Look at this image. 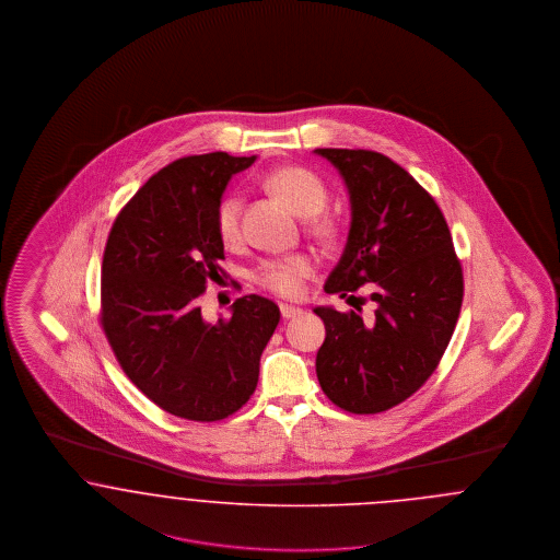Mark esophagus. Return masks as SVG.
Returning <instances> with one entry per match:
<instances>
[{
    "instance_id": "obj_1",
    "label": "esophagus",
    "mask_w": 560,
    "mask_h": 560,
    "mask_svg": "<svg viewBox=\"0 0 560 560\" xmlns=\"http://www.w3.org/2000/svg\"><path fill=\"white\" fill-rule=\"evenodd\" d=\"M280 314L284 319H291V317L301 316L303 310L301 307H292V305H280Z\"/></svg>"
}]
</instances>
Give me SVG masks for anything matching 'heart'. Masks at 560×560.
I'll list each match as a JSON object with an SVG mask.
<instances>
[{
	"label": "heart",
	"mask_w": 560,
	"mask_h": 560,
	"mask_svg": "<svg viewBox=\"0 0 560 560\" xmlns=\"http://www.w3.org/2000/svg\"><path fill=\"white\" fill-rule=\"evenodd\" d=\"M264 186L271 195L282 198L292 211L301 218H314L324 211L328 202V190L324 182L317 177L314 171L305 167H278L269 171L264 177ZM241 196L225 195L219 200L215 211V228H218L219 241L225 246H238L243 241L241 230ZM314 234L324 241H330L335 236V223L330 219H317L314 223ZM314 273V261L307 255H289V257H276L261 261L253 278L255 282L266 291L294 299L305 289V280Z\"/></svg>",
	"instance_id": "heart-1"
}]
</instances>
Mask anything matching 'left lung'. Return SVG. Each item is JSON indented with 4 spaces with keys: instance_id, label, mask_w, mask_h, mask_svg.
Here are the masks:
<instances>
[{
    "instance_id": "left-lung-1",
    "label": "left lung",
    "mask_w": 560,
    "mask_h": 560,
    "mask_svg": "<svg viewBox=\"0 0 560 560\" xmlns=\"http://www.w3.org/2000/svg\"><path fill=\"white\" fill-rule=\"evenodd\" d=\"M314 152L341 173L351 202L347 244L324 291L345 299L370 284L376 303L372 319L314 310L326 326L317 381L347 412H385L435 372L460 316L463 268L438 202L408 171L372 150Z\"/></svg>"
}]
</instances>
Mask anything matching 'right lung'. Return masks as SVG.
<instances>
[{
    "label": "right lung",
    "instance_id": "obj_1",
    "mask_svg": "<svg viewBox=\"0 0 560 560\" xmlns=\"http://www.w3.org/2000/svg\"><path fill=\"white\" fill-rule=\"evenodd\" d=\"M257 156L209 152L154 173L122 207L102 259V328L129 381L165 412L213 422L241 410L280 310L259 294L207 322L198 296L218 280L215 211Z\"/></svg>",
    "mask_w": 560,
    "mask_h": 560
}]
</instances>
